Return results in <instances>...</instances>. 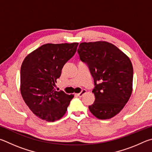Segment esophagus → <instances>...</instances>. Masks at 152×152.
I'll return each mask as SVG.
<instances>
[{
  "mask_svg": "<svg viewBox=\"0 0 152 152\" xmlns=\"http://www.w3.org/2000/svg\"><path fill=\"white\" fill-rule=\"evenodd\" d=\"M86 90L83 89L80 93H79V94H77V96H79V97H82L85 94H86Z\"/></svg>",
  "mask_w": 152,
  "mask_h": 152,
  "instance_id": "esophagus-1",
  "label": "esophagus"
}]
</instances>
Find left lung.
<instances>
[{"instance_id":"left-lung-1","label":"left lung","mask_w":152,"mask_h":152,"mask_svg":"<svg viewBox=\"0 0 152 152\" xmlns=\"http://www.w3.org/2000/svg\"><path fill=\"white\" fill-rule=\"evenodd\" d=\"M80 59L88 66L94 78L95 102L89 111L100 119L120 112L132 92L134 70L127 56L105 41L82 42L77 50Z\"/></svg>"}]
</instances>
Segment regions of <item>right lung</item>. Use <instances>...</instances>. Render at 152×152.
Masks as SVG:
<instances>
[{
    "instance_id": "1",
    "label": "right lung",
    "mask_w": 152,
    "mask_h": 152,
    "mask_svg": "<svg viewBox=\"0 0 152 152\" xmlns=\"http://www.w3.org/2000/svg\"><path fill=\"white\" fill-rule=\"evenodd\" d=\"M77 42L42 45L28 55L20 68V93L34 115L54 121L65 115L73 95L54 89L63 66L76 53Z\"/></svg>"
}]
</instances>
